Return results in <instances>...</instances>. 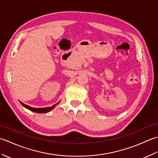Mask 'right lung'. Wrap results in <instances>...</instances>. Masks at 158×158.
Here are the masks:
<instances>
[{
    "mask_svg": "<svg viewBox=\"0 0 158 158\" xmlns=\"http://www.w3.org/2000/svg\"><path fill=\"white\" fill-rule=\"evenodd\" d=\"M20 103H21V105L23 107H25V108L29 109L30 110H31V111H32V112H35V113H48L49 111H51V110L53 108H55V106L57 105H58L59 102L56 104V105H53L51 107H46V108H33V107H31V106H30L28 105H25V104H23L22 102H20Z\"/></svg>",
    "mask_w": 158,
    "mask_h": 158,
    "instance_id": "add662e5",
    "label": "right lung"
}]
</instances>
